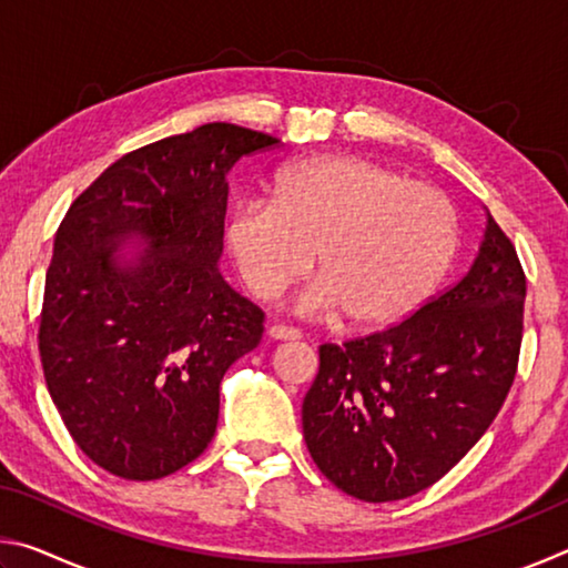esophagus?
I'll return each instance as SVG.
<instances>
[{
  "mask_svg": "<svg viewBox=\"0 0 568 568\" xmlns=\"http://www.w3.org/2000/svg\"><path fill=\"white\" fill-rule=\"evenodd\" d=\"M267 335H271L273 341H297V338H301V331L291 328V325L275 323V325H271V328H267Z\"/></svg>",
  "mask_w": 568,
  "mask_h": 568,
  "instance_id": "esophagus-1",
  "label": "esophagus"
}]
</instances>
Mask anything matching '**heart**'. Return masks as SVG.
Instances as JSON below:
<instances>
[{
  "mask_svg": "<svg viewBox=\"0 0 568 568\" xmlns=\"http://www.w3.org/2000/svg\"><path fill=\"white\" fill-rule=\"evenodd\" d=\"M225 247L261 301L307 267L303 313H345L383 331L416 315L450 273L460 225L446 192L355 155L307 158L275 172L271 203L245 200L225 217Z\"/></svg>",
  "mask_w": 568,
  "mask_h": 568,
  "instance_id": "obj_1",
  "label": "heart"
}]
</instances>
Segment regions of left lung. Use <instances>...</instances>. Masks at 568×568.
<instances>
[{"label": "left lung", "mask_w": 568, "mask_h": 568, "mask_svg": "<svg viewBox=\"0 0 568 568\" xmlns=\"http://www.w3.org/2000/svg\"><path fill=\"white\" fill-rule=\"evenodd\" d=\"M526 275L488 213L474 265L408 321L321 345L303 436L321 474L368 504L434 486L486 434L511 388Z\"/></svg>", "instance_id": "left-lung-1"}]
</instances>
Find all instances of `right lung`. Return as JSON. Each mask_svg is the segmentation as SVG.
I'll list each match as a JSON object with an SVG mask.
<instances>
[{
  "label": "right lung",
  "instance_id": "obj_1",
  "mask_svg": "<svg viewBox=\"0 0 568 568\" xmlns=\"http://www.w3.org/2000/svg\"><path fill=\"white\" fill-rule=\"evenodd\" d=\"M277 142L227 122L158 140L104 170L57 230L44 381L74 444L112 476H170L215 436L220 381L265 318L217 267L225 178Z\"/></svg>",
  "mask_w": 568,
  "mask_h": 568
}]
</instances>
